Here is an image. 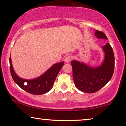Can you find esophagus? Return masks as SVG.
Masks as SVG:
<instances>
[{
	"label": "esophagus",
	"instance_id": "1",
	"mask_svg": "<svg viewBox=\"0 0 126 126\" xmlns=\"http://www.w3.org/2000/svg\"><path fill=\"white\" fill-rule=\"evenodd\" d=\"M71 58L70 56H66L64 58V61L66 63H69L71 61Z\"/></svg>",
	"mask_w": 126,
	"mask_h": 126
}]
</instances>
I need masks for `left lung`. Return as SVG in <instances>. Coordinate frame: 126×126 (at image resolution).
Returning a JSON list of instances; mask_svg holds the SVG:
<instances>
[{"label": "left lung", "instance_id": "obj_1", "mask_svg": "<svg viewBox=\"0 0 126 126\" xmlns=\"http://www.w3.org/2000/svg\"><path fill=\"white\" fill-rule=\"evenodd\" d=\"M97 38L108 39L103 32L96 30ZM105 53L102 64L97 67H91L78 61H71L73 77L76 87L80 91L92 94L104 87L111 79L114 70V55L109 43L102 46Z\"/></svg>", "mask_w": 126, "mask_h": 126}]
</instances>
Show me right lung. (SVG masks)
<instances>
[{"instance_id": "add662e5", "label": "right lung", "mask_w": 126, "mask_h": 126, "mask_svg": "<svg viewBox=\"0 0 126 126\" xmlns=\"http://www.w3.org/2000/svg\"><path fill=\"white\" fill-rule=\"evenodd\" d=\"M63 64L64 62L63 61L55 63L40 77L28 80L20 78L16 74L12 64L11 57H9L10 71L13 80L25 91L36 95L44 94L51 90L57 75Z\"/></svg>"}]
</instances>
